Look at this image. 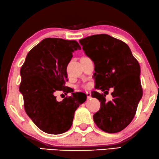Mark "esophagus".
Here are the masks:
<instances>
[{
	"label": "esophagus",
	"instance_id": "1",
	"mask_svg": "<svg viewBox=\"0 0 159 159\" xmlns=\"http://www.w3.org/2000/svg\"><path fill=\"white\" fill-rule=\"evenodd\" d=\"M86 93H87V98L89 99L91 97H92V96H91V92L89 91H87V92H86Z\"/></svg>",
	"mask_w": 159,
	"mask_h": 159
}]
</instances>
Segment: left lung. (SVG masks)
<instances>
[{
	"label": "left lung",
	"mask_w": 159,
	"mask_h": 159,
	"mask_svg": "<svg viewBox=\"0 0 159 159\" xmlns=\"http://www.w3.org/2000/svg\"><path fill=\"white\" fill-rule=\"evenodd\" d=\"M82 49L94 63L97 91L92 97L100 101L93 116L96 125L108 133L120 132L133 120L142 97L140 66L127 44L108 34H97L80 40ZM113 99L106 102L109 89Z\"/></svg>",
	"instance_id": "1"
}]
</instances>
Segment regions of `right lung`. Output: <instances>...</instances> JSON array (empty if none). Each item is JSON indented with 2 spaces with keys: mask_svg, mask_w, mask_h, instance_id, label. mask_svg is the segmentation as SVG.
<instances>
[{
  "mask_svg": "<svg viewBox=\"0 0 159 159\" xmlns=\"http://www.w3.org/2000/svg\"><path fill=\"white\" fill-rule=\"evenodd\" d=\"M76 41L46 38L29 52L20 70V92L28 116L48 134H59L72 126L75 112L87 99L82 92H73L65 86L67 66L75 51L80 50ZM58 90L72 95L57 102Z\"/></svg>",
  "mask_w": 159,
  "mask_h": 159,
  "instance_id": "obj_1",
  "label": "right lung"
}]
</instances>
